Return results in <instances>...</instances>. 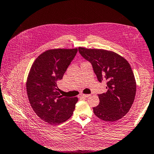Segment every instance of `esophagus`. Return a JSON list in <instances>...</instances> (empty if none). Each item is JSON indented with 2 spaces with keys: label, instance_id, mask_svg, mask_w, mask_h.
Listing matches in <instances>:
<instances>
[{
  "label": "esophagus",
  "instance_id": "obj_1",
  "mask_svg": "<svg viewBox=\"0 0 154 154\" xmlns=\"http://www.w3.org/2000/svg\"><path fill=\"white\" fill-rule=\"evenodd\" d=\"M91 96V94H82L81 95V97H85V98H87V97H90Z\"/></svg>",
  "mask_w": 154,
  "mask_h": 154
}]
</instances>
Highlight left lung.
<instances>
[{
    "mask_svg": "<svg viewBox=\"0 0 154 154\" xmlns=\"http://www.w3.org/2000/svg\"><path fill=\"white\" fill-rule=\"evenodd\" d=\"M82 56L93 65L98 81H106L107 92L98 94L100 103L93 112L100 119L114 122L128 112L135 99L136 79L125 58L103 49L78 48Z\"/></svg>",
    "mask_w": 154,
    "mask_h": 154,
    "instance_id": "8db88e82",
    "label": "left lung"
}]
</instances>
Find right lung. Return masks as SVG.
Listing matches in <instances>:
<instances>
[{"label":"right lung","instance_id":"add662e5","mask_svg":"<svg viewBox=\"0 0 154 154\" xmlns=\"http://www.w3.org/2000/svg\"><path fill=\"white\" fill-rule=\"evenodd\" d=\"M77 52V48L45 51L35 59L29 71L26 80L29 102L36 115L45 122H64L73 113L78 98L61 95L57 83Z\"/></svg>","mask_w":154,"mask_h":154}]
</instances>
